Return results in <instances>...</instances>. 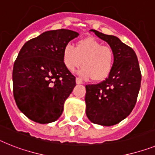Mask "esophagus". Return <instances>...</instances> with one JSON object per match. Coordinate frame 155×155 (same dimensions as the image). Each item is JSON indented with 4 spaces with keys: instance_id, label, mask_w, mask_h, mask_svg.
Instances as JSON below:
<instances>
[{
    "instance_id": "34e87169",
    "label": "esophagus",
    "mask_w": 155,
    "mask_h": 155,
    "mask_svg": "<svg viewBox=\"0 0 155 155\" xmlns=\"http://www.w3.org/2000/svg\"><path fill=\"white\" fill-rule=\"evenodd\" d=\"M75 83H76V84H83L82 80H80V79H79V78H76V79H75Z\"/></svg>"
}]
</instances>
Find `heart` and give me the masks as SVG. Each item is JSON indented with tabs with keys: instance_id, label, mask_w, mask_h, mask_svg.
<instances>
[{
	"instance_id": "obj_1",
	"label": "heart",
	"mask_w": 155,
	"mask_h": 155,
	"mask_svg": "<svg viewBox=\"0 0 155 155\" xmlns=\"http://www.w3.org/2000/svg\"><path fill=\"white\" fill-rule=\"evenodd\" d=\"M63 62L68 71H74L82 64L79 74L83 78L102 81L108 77L114 62V53L94 38L79 41L76 47L67 44L63 49Z\"/></svg>"
}]
</instances>
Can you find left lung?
<instances>
[{
    "label": "left lung",
    "mask_w": 155,
    "mask_h": 155,
    "mask_svg": "<svg viewBox=\"0 0 155 155\" xmlns=\"http://www.w3.org/2000/svg\"><path fill=\"white\" fill-rule=\"evenodd\" d=\"M114 53L112 71L104 81L86 85V114L94 124L112 126L125 119L137 101L141 71L133 49L117 37L91 30Z\"/></svg>",
    "instance_id": "left-lung-1"
}]
</instances>
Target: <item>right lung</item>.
<instances>
[{"instance_id":"add662e5","label":"right lung","mask_w":155,"mask_h":155,"mask_svg":"<svg viewBox=\"0 0 155 155\" xmlns=\"http://www.w3.org/2000/svg\"><path fill=\"white\" fill-rule=\"evenodd\" d=\"M77 32L45 31L27 41L19 51L12 71L13 95L19 110L39 124L55 121L75 87V77L63 62V49Z\"/></svg>"}]
</instances>
